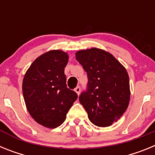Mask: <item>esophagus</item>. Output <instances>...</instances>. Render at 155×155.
Instances as JSON below:
<instances>
[{
  "label": "esophagus",
  "instance_id": "34e87169",
  "mask_svg": "<svg viewBox=\"0 0 155 155\" xmlns=\"http://www.w3.org/2000/svg\"><path fill=\"white\" fill-rule=\"evenodd\" d=\"M74 91H75V92H76L78 94H80V92H81V87H79V86H78V87H75V88H74Z\"/></svg>",
  "mask_w": 155,
  "mask_h": 155
}]
</instances>
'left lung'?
<instances>
[{
  "mask_svg": "<svg viewBox=\"0 0 155 155\" xmlns=\"http://www.w3.org/2000/svg\"><path fill=\"white\" fill-rule=\"evenodd\" d=\"M75 57L88 79L79 101L93 124L109 127L128 107L130 90L127 70L111 53L98 48L78 51Z\"/></svg>",
  "mask_w": 155,
  "mask_h": 155,
  "instance_id": "left-lung-1",
  "label": "left lung"
}]
</instances>
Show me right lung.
<instances>
[{
    "mask_svg": "<svg viewBox=\"0 0 155 155\" xmlns=\"http://www.w3.org/2000/svg\"><path fill=\"white\" fill-rule=\"evenodd\" d=\"M68 62V53L50 50L35 59L23 78V96L28 113L47 128L61 126L78 98L66 84L64 68Z\"/></svg>",
    "mask_w": 155,
    "mask_h": 155,
    "instance_id": "right-lung-1",
    "label": "right lung"
}]
</instances>
